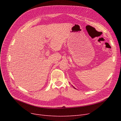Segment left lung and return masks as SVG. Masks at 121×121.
Returning a JSON list of instances; mask_svg holds the SVG:
<instances>
[{
	"label": "left lung",
	"instance_id": "obj_1",
	"mask_svg": "<svg viewBox=\"0 0 121 121\" xmlns=\"http://www.w3.org/2000/svg\"><path fill=\"white\" fill-rule=\"evenodd\" d=\"M73 88H74V87H73ZM75 89H76V88H75Z\"/></svg>",
	"mask_w": 121,
	"mask_h": 121
}]
</instances>
